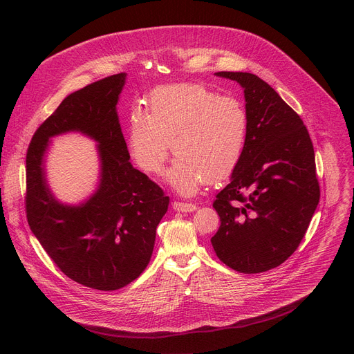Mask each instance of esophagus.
Returning a JSON list of instances; mask_svg holds the SVG:
<instances>
[{
    "label": "esophagus",
    "instance_id": "esophagus-1",
    "mask_svg": "<svg viewBox=\"0 0 354 354\" xmlns=\"http://www.w3.org/2000/svg\"><path fill=\"white\" fill-rule=\"evenodd\" d=\"M174 210L176 212H182V213H192L194 212L197 207L193 203H183V201H174Z\"/></svg>",
    "mask_w": 354,
    "mask_h": 354
}]
</instances>
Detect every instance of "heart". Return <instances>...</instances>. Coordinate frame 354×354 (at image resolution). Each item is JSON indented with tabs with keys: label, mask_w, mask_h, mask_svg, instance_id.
I'll return each mask as SVG.
<instances>
[{
	"label": "heart",
	"mask_w": 354,
	"mask_h": 354,
	"mask_svg": "<svg viewBox=\"0 0 354 354\" xmlns=\"http://www.w3.org/2000/svg\"><path fill=\"white\" fill-rule=\"evenodd\" d=\"M246 137L248 113L241 100L197 84L157 88L148 111H131L127 127L130 154L147 174H158L174 148L178 156L165 179L182 194H193L206 179L216 183L231 176Z\"/></svg>",
	"instance_id": "1"
}]
</instances>
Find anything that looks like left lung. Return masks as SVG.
Returning a JSON list of instances; mask_svg holds the SVG:
<instances>
[{"label":"left lung","mask_w":354,"mask_h":354,"mask_svg":"<svg viewBox=\"0 0 354 354\" xmlns=\"http://www.w3.org/2000/svg\"><path fill=\"white\" fill-rule=\"evenodd\" d=\"M245 96L248 137L231 182L213 207L221 225L212 238L218 259L239 273L277 268L298 248L319 201L308 130L258 75L220 71Z\"/></svg>","instance_id":"8db88e82"}]
</instances>
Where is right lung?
Listing matches in <instances>:
<instances>
[{
    "instance_id": "obj_1",
    "label": "right lung",
    "mask_w": 354,
    "mask_h": 354,
    "mask_svg": "<svg viewBox=\"0 0 354 354\" xmlns=\"http://www.w3.org/2000/svg\"><path fill=\"white\" fill-rule=\"evenodd\" d=\"M126 73L70 93L35 131L26 154V218L47 255L71 280L119 290L147 268L169 197L130 162L116 111ZM78 131L98 142L97 190L71 207L54 197L44 171L49 138Z\"/></svg>"
}]
</instances>
